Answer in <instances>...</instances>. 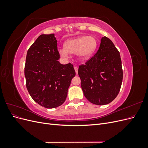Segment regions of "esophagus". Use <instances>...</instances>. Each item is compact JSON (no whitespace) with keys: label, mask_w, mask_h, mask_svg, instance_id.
<instances>
[{"label":"esophagus","mask_w":148,"mask_h":148,"mask_svg":"<svg viewBox=\"0 0 148 148\" xmlns=\"http://www.w3.org/2000/svg\"><path fill=\"white\" fill-rule=\"evenodd\" d=\"M74 69H75V71H76V74H78V67L77 66H75L74 67Z\"/></svg>","instance_id":"obj_1"}]
</instances>
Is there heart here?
<instances>
[{
  "label": "heart",
  "mask_w": 148,
  "mask_h": 148,
  "mask_svg": "<svg viewBox=\"0 0 148 148\" xmlns=\"http://www.w3.org/2000/svg\"><path fill=\"white\" fill-rule=\"evenodd\" d=\"M97 45L96 39L91 36H81L71 38L65 41L64 47L60 48L59 53L61 57L66 58L69 53L75 54L81 61L90 59L95 52Z\"/></svg>",
  "instance_id": "1"
}]
</instances>
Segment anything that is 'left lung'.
<instances>
[{
  "label": "left lung",
  "mask_w": 148,
  "mask_h": 148,
  "mask_svg": "<svg viewBox=\"0 0 148 148\" xmlns=\"http://www.w3.org/2000/svg\"><path fill=\"white\" fill-rule=\"evenodd\" d=\"M78 73L85 97L96 105H106L112 101L120 91L123 79L120 52L110 39L102 37L96 54Z\"/></svg>",
  "instance_id": "obj_1"
}]
</instances>
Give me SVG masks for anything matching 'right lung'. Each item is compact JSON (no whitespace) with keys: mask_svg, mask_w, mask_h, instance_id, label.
Wrapping results in <instances>:
<instances>
[{"mask_svg":"<svg viewBox=\"0 0 148 148\" xmlns=\"http://www.w3.org/2000/svg\"><path fill=\"white\" fill-rule=\"evenodd\" d=\"M54 34H41L27 52L25 66L26 88L32 99L52 109L65 102L76 73L70 63L61 64Z\"/></svg>","mask_w":148,"mask_h":148,"instance_id":"obj_1","label":"right lung"}]
</instances>
